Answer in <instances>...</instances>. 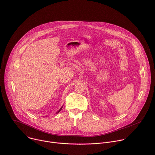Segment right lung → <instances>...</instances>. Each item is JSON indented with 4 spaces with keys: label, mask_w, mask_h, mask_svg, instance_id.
Returning a JSON list of instances; mask_svg holds the SVG:
<instances>
[{
    "label": "right lung",
    "mask_w": 155,
    "mask_h": 155,
    "mask_svg": "<svg viewBox=\"0 0 155 155\" xmlns=\"http://www.w3.org/2000/svg\"><path fill=\"white\" fill-rule=\"evenodd\" d=\"M62 107H61V108L59 110V111H58L57 113H59V112L61 111V109H62Z\"/></svg>",
    "instance_id": "right-lung-1"
}]
</instances>
